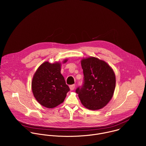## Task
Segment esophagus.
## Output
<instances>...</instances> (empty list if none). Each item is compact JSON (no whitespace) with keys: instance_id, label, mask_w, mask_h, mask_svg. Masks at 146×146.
Returning <instances> with one entry per match:
<instances>
[{"instance_id":"34e87169","label":"esophagus","mask_w":146,"mask_h":146,"mask_svg":"<svg viewBox=\"0 0 146 146\" xmlns=\"http://www.w3.org/2000/svg\"><path fill=\"white\" fill-rule=\"evenodd\" d=\"M69 86H70V90H73L75 89V84H72V85H70Z\"/></svg>"}]
</instances>
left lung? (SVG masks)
I'll use <instances>...</instances> for the list:
<instances>
[{"mask_svg": "<svg viewBox=\"0 0 146 146\" xmlns=\"http://www.w3.org/2000/svg\"><path fill=\"white\" fill-rule=\"evenodd\" d=\"M81 64L83 83L75 92L86 108L91 110L101 109L108 103L114 93V72L107 63L95 57L83 59Z\"/></svg>", "mask_w": 146, "mask_h": 146, "instance_id": "obj_1", "label": "left lung"}]
</instances>
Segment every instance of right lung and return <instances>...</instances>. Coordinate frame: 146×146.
Instances as JSON below:
<instances>
[{
    "mask_svg": "<svg viewBox=\"0 0 146 146\" xmlns=\"http://www.w3.org/2000/svg\"><path fill=\"white\" fill-rule=\"evenodd\" d=\"M32 90L37 101L46 108L62 104L70 88L61 74V64L48 62L42 64L34 75Z\"/></svg>",
    "mask_w": 146,
    "mask_h": 146,
    "instance_id": "right-lung-1",
    "label": "right lung"
}]
</instances>
